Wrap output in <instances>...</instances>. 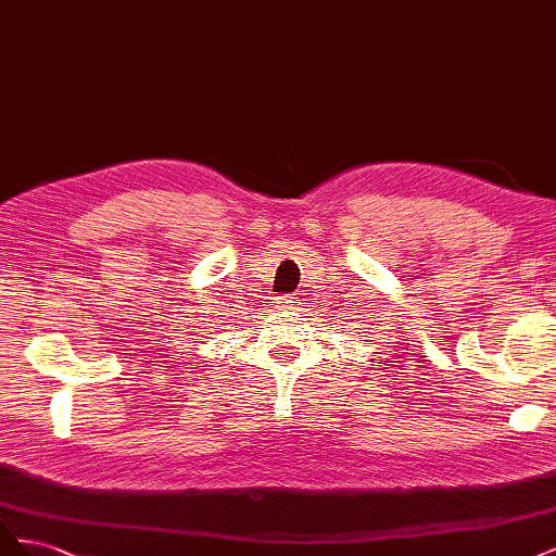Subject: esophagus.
Here are the masks:
<instances>
[{"label":"esophagus","instance_id":"obj_1","mask_svg":"<svg viewBox=\"0 0 556 556\" xmlns=\"http://www.w3.org/2000/svg\"><path fill=\"white\" fill-rule=\"evenodd\" d=\"M278 304H280V308H294L299 301L294 294H285V296H278Z\"/></svg>","mask_w":556,"mask_h":556}]
</instances>
